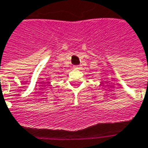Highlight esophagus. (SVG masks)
Wrapping results in <instances>:
<instances>
[{"instance_id": "1", "label": "esophagus", "mask_w": 148, "mask_h": 148, "mask_svg": "<svg viewBox=\"0 0 148 148\" xmlns=\"http://www.w3.org/2000/svg\"><path fill=\"white\" fill-rule=\"evenodd\" d=\"M81 68V66H74V69L75 70H78V69H80Z\"/></svg>"}]
</instances>
